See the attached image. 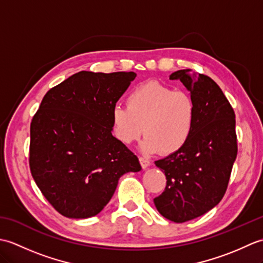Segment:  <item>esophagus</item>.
<instances>
[{
	"mask_svg": "<svg viewBox=\"0 0 263 263\" xmlns=\"http://www.w3.org/2000/svg\"><path fill=\"white\" fill-rule=\"evenodd\" d=\"M139 160H140V164H141V167H142L143 170L148 168V167L150 166V161H149L147 158H144V157H139Z\"/></svg>",
	"mask_w": 263,
	"mask_h": 263,
	"instance_id": "esophagus-1",
	"label": "esophagus"
}]
</instances>
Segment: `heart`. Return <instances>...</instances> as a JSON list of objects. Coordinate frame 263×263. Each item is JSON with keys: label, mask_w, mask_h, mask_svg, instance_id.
<instances>
[{"label": "heart", "mask_w": 263, "mask_h": 263, "mask_svg": "<svg viewBox=\"0 0 263 263\" xmlns=\"http://www.w3.org/2000/svg\"><path fill=\"white\" fill-rule=\"evenodd\" d=\"M126 106L114 105L110 111L113 133L122 143L131 144L146 138L141 149L147 154L166 155L182 149L191 137L197 109L193 98L185 91L148 81L133 88L127 95Z\"/></svg>", "instance_id": "heart-1"}]
</instances>
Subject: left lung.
<instances>
[{"instance_id":"obj_1","label":"left lung","mask_w":263,"mask_h":263,"mask_svg":"<svg viewBox=\"0 0 263 263\" xmlns=\"http://www.w3.org/2000/svg\"><path fill=\"white\" fill-rule=\"evenodd\" d=\"M170 79L185 86L197 115L185 146L155 161L167 182L154 202L161 216L184 222L204 215L224 197L237 156L235 113L208 76L186 69L172 73Z\"/></svg>"}]
</instances>
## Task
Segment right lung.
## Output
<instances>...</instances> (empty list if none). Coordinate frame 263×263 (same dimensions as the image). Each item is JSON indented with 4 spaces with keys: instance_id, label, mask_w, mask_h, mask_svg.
<instances>
[{
    "instance_id": "add662e5",
    "label": "right lung",
    "mask_w": 263,
    "mask_h": 263,
    "mask_svg": "<svg viewBox=\"0 0 263 263\" xmlns=\"http://www.w3.org/2000/svg\"><path fill=\"white\" fill-rule=\"evenodd\" d=\"M135 72L81 71L49 89L30 124L29 165L44 197L61 215L96 216L120 177L141 170L111 135L110 111Z\"/></svg>"
}]
</instances>
